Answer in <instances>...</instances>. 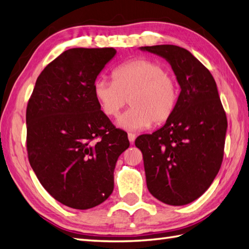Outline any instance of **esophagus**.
Wrapping results in <instances>:
<instances>
[{
	"instance_id": "34e87169",
	"label": "esophagus",
	"mask_w": 249,
	"mask_h": 249,
	"mask_svg": "<svg viewBox=\"0 0 249 249\" xmlns=\"http://www.w3.org/2000/svg\"><path fill=\"white\" fill-rule=\"evenodd\" d=\"M136 139V135L132 134V132H128V140L130 141V143H134Z\"/></svg>"
}]
</instances>
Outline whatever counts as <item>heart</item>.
<instances>
[{
    "mask_svg": "<svg viewBox=\"0 0 249 249\" xmlns=\"http://www.w3.org/2000/svg\"><path fill=\"white\" fill-rule=\"evenodd\" d=\"M112 79H97L94 96L102 112L118 117L129 102L131 107L119 124L128 129H144L166 123L174 115L179 101V85L158 61L137 58L112 71Z\"/></svg>",
    "mask_w": 249,
    "mask_h": 249,
    "instance_id": "obj_1",
    "label": "heart"
}]
</instances>
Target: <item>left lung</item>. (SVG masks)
<instances>
[{
    "mask_svg": "<svg viewBox=\"0 0 249 249\" xmlns=\"http://www.w3.org/2000/svg\"><path fill=\"white\" fill-rule=\"evenodd\" d=\"M141 50L169 61L181 88L174 115L135 141L143 155L147 189L166 205H187L206 192L221 169L226 112L212 74L188 50L172 44Z\"/></svg>",
    "mask_w": 249,
    "mask_h": 249,
    "instance_id": "1",
    "label": "left lung"
}]
</instances>
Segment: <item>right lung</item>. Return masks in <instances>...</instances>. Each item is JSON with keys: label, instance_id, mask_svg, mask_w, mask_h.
Returning a JSON list of instances; mask_svg holds the SVG:
<instances>
[{"label": "right lung", "instance_id": "1", "mask_svg": "<svg viewBox=\"0 0 249 249\" xmlns=\"http://www.w3.org/2000/svg\"><path fill=\"white\" fill-rule=\"evenodd\" d=\"M115 53L113 48L63 52L39 75L27 103L30 164L42 187L73 209H90L110 196L115 163L129 146L93 90Z\"/></svg>", "mask_w": 249, "mask_h": 249}]
</instances>
